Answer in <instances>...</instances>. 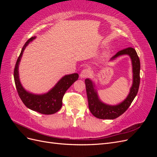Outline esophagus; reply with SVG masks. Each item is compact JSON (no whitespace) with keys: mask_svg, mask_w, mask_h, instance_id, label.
Listing matches in <instances>:
<instances>
[{"mask_svg":"<svg viewBox=\"0 0 157 157\" xmlns=\"http://www.w3.org/2000/svg\"><path fill=\"white\" fill-rule=\"evenodd\" d=\"M90 74H91V73H90V71L88 69H85L81 71V73H80V77L81 78H86V77H89Z\"/></svg>","mask_w":157,"mask_h":157,"instance_id":"esophagus-1","label":"esophagus"}]
</instances>
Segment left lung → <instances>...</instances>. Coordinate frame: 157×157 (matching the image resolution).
Returning <instances> with one entry per match:
<instances>
[{
  "instance_id": "obj_1",
  "label": "left lung",
  "mask_w": 157,
  "mask_h": 157,
  "mask_svg": "<svg viewBox=\"0 0 157 157\" xmlns=\"http://www.w3.org/2000/svg\"><path fill=\"white\" fill-rule=\"evenodd\" d=\"M128 55L131 58L133 72V83L130 93L124 101L117 105H109L103 103L99 99L95 85L91 80H85L88 107L90 112L96 118L100 119H115L124 113L131 105L137 94L140 82V61L134 48L128 47L123 49L113 56L111 61L115 59L118 56Z\"/></svg>"
}]
</instances>
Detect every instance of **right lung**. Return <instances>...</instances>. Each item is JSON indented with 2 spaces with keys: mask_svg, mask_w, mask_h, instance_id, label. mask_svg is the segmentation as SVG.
Here are the masks:
<instances>
[{
  "mask_svg": "<svg viewBox=\"0 0 157 157\" xmlns=\"http://www.w3.org/2000/svg\"><path fill=\"white\" fill-rule=\"evenodd\" d=\"M36 36H33L23 46L17 59L13 71V78L19 96L24 105L31 110L44 115H52L58 112L62 107V99L65 92L78 78L77 73L65 75L48 92L44 94H33L26 91L22 86L19 78L18 67L25 48Z\"/></svg>",
  "mask_w": 157,
  "mask_h": 157,
  "instance_id": "right-lung-1",
  "label": "right lung"
}]
</instances>
